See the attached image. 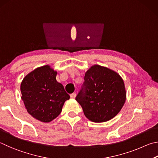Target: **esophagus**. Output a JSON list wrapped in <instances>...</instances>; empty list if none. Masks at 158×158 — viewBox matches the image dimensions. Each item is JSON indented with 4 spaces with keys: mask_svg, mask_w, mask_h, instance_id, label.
Returning a JSON list of instances; mask_svg holds the SVG:
<instances>
[{
    "mask_svg": "<svg viewBox=\"0 0 158 158\" xmlns=\"http://www.w3.org/2000/svg\"><path fill=\"white\" fill-rule=\"evenodd\" d=\"M70 96H71V98H74L75 97H76V94L75 93V92H73V93H72V94H71V95H70Z\"/></svg>",
    "mask_w": 158,
    "mask_h": 158,
    "instance_id": "esophagus-1",
    "label": "esophagus"
}]
</instances>
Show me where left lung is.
Listing matches in <instances>:
<instances>
[{
    "mask_svg": "<svg viewBox=\"0 0 158 158\" xmlns=\"http://www.w3.org/2000/svg\"><path fill=\"white\" fill-rule=\"evenodd\" d=\"M84 80L76 100L82 107L85 117L95 123L114 118L126 101L121 77L108 68L94 65L85 73Z\"/></svg>",
    "mask_w": 158,
    "mask_h": 158,
    "instance_id": "1",
    "label": "left lung"
}]
</instances>
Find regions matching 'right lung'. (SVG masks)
<instances>
[{
    "instance_id": "right-lung-1",
    "label": "right lung",
    "mask_w": 158,
    "mask_h": 158,
    "mask_svg": "<svg viewBox=\"0 0 158 158\" xmlns=\"http://www.w3.org/2000/svg\"><path fill=\"white\" fill-rule=\"evenodd\" d=\"M57 71L46 65L37 68L21 84V98L27 112L41 122L55 119L70 98L63 85L56 81Z\"/></svg>"
}]
</instances>
